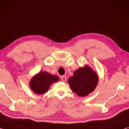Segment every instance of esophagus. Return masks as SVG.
I'll use <instances>...</instances> for the list:
<instances>
[{
  "mask_svg": "<svg viewBox=\"0 0 129 129\" xmlns=\"http://www.w3.org/2000/svg\"><path fill=\"white\" fill-rule=\"evenodd\" d=\"M61 80L63 82H65L67 80V77L65 76H62L61 77Z\"/></svg>",
  "mask_w": 129,
  "mask_h": 129,
  "instance_id": "obj_1",
  "label": "esophagus"
}]
</instances>
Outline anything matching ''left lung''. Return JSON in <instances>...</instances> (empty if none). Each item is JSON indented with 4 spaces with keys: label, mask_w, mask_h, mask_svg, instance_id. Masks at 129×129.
Returning <instances> with one entry per match:
<instances>
[{
    "label": "left lung",
    "mask_w": 129,
    "mask_h": 129,
    "mask_svg": "<svg viewBox=\"0 0 129 129\" xmlns=\"http://www.w3.org/2000/svg\"><path fill=\"white\" fill-rule=\"evenodd\" d=\"M68 82L74 93L80 97H85L94 90L99 83V76L86 65L76 70Z\"/></svg>",
    "instance_id": "left-lung-1"
}]
</instances>
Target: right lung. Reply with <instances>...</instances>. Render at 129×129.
<instances>
[{
	"label": "right lung",
	"instance_id": "obj_1",
	"mask_svg": "<svg viewBox=\"0 0 129 129\" xmlns=\"http://www.w3.org/2000/svg\"><path fill=\"white\" fill-rule=\"evenodd\" d=\"M58 80V76L51 75L46 71H40L32 77L29 85L35 93L40 95L47 92L50 86Z\"/></svg>",
	"mask_w": 129,
	"mask_h": 129
}]
</instances>
